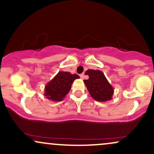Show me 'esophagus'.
I'll use <instances>...</instances> for the list:
<instances>
[{"label": "esophagus", "mask_w": 154, "mask_h": 154, "mask_svg": "<svg viewBox=\"0 0 154 154\" xmlns=\"http://www.w3.org/2000/svg\"><path fill=\"white\" fill-rule=\"evenodd\" d=\"M79 76H80V78H81V79H84V77H84V76H85L84 74H81V75H79Z\"/></svg>", "instance_id": "obj_1"}]
</instances>
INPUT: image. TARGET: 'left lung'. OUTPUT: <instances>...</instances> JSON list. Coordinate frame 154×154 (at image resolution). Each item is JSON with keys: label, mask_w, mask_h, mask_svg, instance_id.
<instances>
[{"label": "left lung", "mask_w": 154, "mask_h": 154, "mask_svg": "<svg viewBox=\"0 0 154 154\" xmlns=\"http://www.w3.org/2000/svg\"><path fill=\"white\" fill-rule=\"evenodd\" d=\"M85 75L89 76V79H85L84 82L93 99L106 102L112 98L114 89L103 72L99 70L88 69L85 72Z\"/></svg>", "instance_id": "8db88e82"}]
</instances>
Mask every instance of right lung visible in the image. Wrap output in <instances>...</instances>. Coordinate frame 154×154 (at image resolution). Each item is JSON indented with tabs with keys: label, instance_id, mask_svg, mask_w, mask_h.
<instances>
[{
	"label": "right lung",
	"instance_id": "right-lung-1",
	"mask_svg": "<svg viewBox=\"0 0 154 154\" xmlns=\"http://www.w3.org/2000/svg\"><path fill=\"white\" fill-rule=\"evenodd\" d=\"M79 75L68 72H59L45 87V96L53 101H61L71 89L75 79Z\"/></svg>",
	"mask_w": 154,
	"mask_h": 154
}]
</instances>
